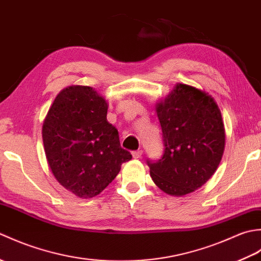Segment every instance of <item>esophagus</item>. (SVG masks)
Listing matches in <instances>:
<instances>
[{
    "label": "esophagus",
    "mask_w": 261,
    "mask_h": 261,
    "mask_svg": "<svg viewBox=\"0 0 261 261\" xmlns=\"http://www.w3.org/2000/svg\"><path fill=\"white\" fill-rule=\"evenodd\" d=\"M141 154H142V150H136V151H132V157L136 158V159L140 158V157H141Z\"/></svg>",
    "instance_id": "1"
}]
</instances>
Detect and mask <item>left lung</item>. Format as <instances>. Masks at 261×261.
Masks as SVG:
<instances>
[{
    "label": "left lung",
    "mask_w": 261,
    "mask_h": 261,
    "mask_svg": "<svg viewBox=\"0 0 261 261\" xmlns=\"http://www.w3.org/2000/svg\"><path fill=\"white\" fill-rule=\"evenodd\" d=\"M156 110L165 148L160 159H147L150 176L169 195H186L204 185L222 159V115L213 97L185 84L176 85Z\"/></svg>",
    "instance_id": "1"
}]
</instances>
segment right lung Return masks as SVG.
Segmentation results:
<instances>
[{
    "mask_svg": "<svg viewBox=\"0 0 261 261\" xmlns=\"http://www.w3.org/2000/svg\"><path fill=\"white\" fill-rule=\"evenodd\" d=\"M108 103L90 86L60 92L42 125L49 167L60 185L76 196H96L119 174L131 153L107 120Z\"/></svg>",
    "mask_w": 261,
    "mask_h": 261,
    "instance_id": "1",
    "label": "right lung"
}]
</instances>
